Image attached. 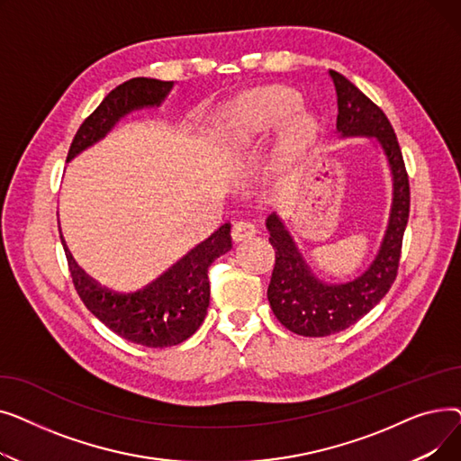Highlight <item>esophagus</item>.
<instances>
[{
  "instance_id": "1",
  "label": "esophagus",
  "mask_w": 461,
  "mask_h": 461,
  "mask_svg": "<svg viewBox=\"0 0 461 461\" xmlns=\"http://www.w3.org/2000/svg\"><path fill=\"white\" fill-rule=\"evenodd\" d=\"M256 233H258V228L252 222H237L235 228H233L231 237H233L235 243H243V240L252 239Z\"/></svg>"
}]
</instances>
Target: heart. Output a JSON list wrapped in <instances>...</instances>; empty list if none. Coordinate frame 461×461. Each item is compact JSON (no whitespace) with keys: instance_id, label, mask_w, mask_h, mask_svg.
Here are the masks:
<instances>
[{"instance_id":"b5f03b06","label":"heart","mask_w":461,"mask_h":461,"mask_svg":"<svg viewBox=\"0 0 461 461\" xmlns=\"http://www.w3.org/2000/svg\"><path fill=\"white\" fill-rule=\"evenodd\" d=\"M278 127L269 172L282 181L299 172L323 136L320 115L303 106L299 91L267 86L240 95L221 112L218 143L224 153H239Z\"/></svg>"}]
</instances>
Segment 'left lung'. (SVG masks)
<instances>
[{"mask_svg": "<svg viewBox=\"0 0 461 461\" xmlns=\"http://www.w3.org/2000/svg\"><path fill=\"white\" fill-rule=\"evenodd\" d=\"M338 96L336 129L342 138H374L393 177L389 224L370 267L346 284L313 276L276 212L267 218L276 261L267 297L276 320L301 336H329L357 323L386 295L396 280L403 231L409 221V177L391 121L340 72L329 70Z\"/></svg>", "mask_w": 461, "mask_h": 461, "instance_id": "obj_1", "label": "left lung"}]
</instances>
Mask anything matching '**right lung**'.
Listing matches in <instances>:
<instances>
[{
  "mask_svg": "<svg viewBox=\"0 0 461 461\" xmlns=\"http://www.w3.org/2000/svg\"><path fill=\"white\" fill-rule=\"evenodd\" d=\"M174 82L132 78L110 91L80 125L67 162L103 140L121 117L141 108L160 106ZM63 239V235H61ZM77 294L93 316L117 336L145 348H169L200 329L209 306V265L231 250V226L218 228L160 278L131 294H119L87 276L61 240Z\"/></svg>",
  "mask_w": 461,
  "mask_h": 461,
  "instance_id": "right-lung-1",
  "label": "right lung"
}]
</instances>
